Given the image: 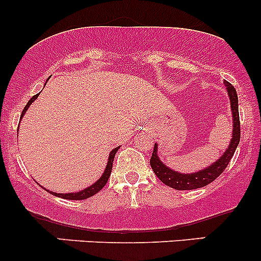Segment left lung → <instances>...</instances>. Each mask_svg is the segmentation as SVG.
<instances>
[{
	"label": "left lung",
	"mask_w": 261,
	"mask_h": 261,
	"mask_svg": "<svg viewBox=\"0 0 261 261\" xmlns=\"http://www.w3.org/2000/svg\"><path fill=\"white\" fill-rule=\"evenodd\" d=\"M226 89L230 96L231 102V112H232V120H233V130H232V139L230 141L226 151L221 155L218 160H216L213 164L210 167L204 168V169L199 170V172L191 173V174H183V173H178L175 170L168 168L162 160L158 156V145L155 144L154 150H152V155L150 158V165H151L152 170H154L155 175L159 178L165 186L172 187V188L178 189V191H188V189H196L206 187L207 184L212 183L217 177L222 174L223 170L227 168L228 163H230L231 158L235 154V150L240 143V116H239V99L236 89L233 86L228 82L225 81Z\"/></svg>",
	"instance_id": "left-lung-1"
}]
</instances>
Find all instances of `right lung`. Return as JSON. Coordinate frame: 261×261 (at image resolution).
Returning <instances> with one entry per match:
<instances>
[{"label":"right lung","instance_id":"add662e5","mask_svg":"<svg viewBox=\"0 0 261 261\" xmlns=\"http://www.w3.org/2000/svg\"><path fill=\"white\" fill-rule=\"evenodd\" d=\"M35 98H38V94H35L33 98H30V101L28 102V105H26L25 109H23L22 114H21V117H22V115L25 114L26 111H28L29 106H30V105L33 103L34 101H35ZM118 147H120V146H118ZM118 147H115V149L112 150L111 152H110L109 163H107L106 169H105L103 174H102V177L99 178V179L97 180L96 183L92 184L91 187H88V188L83 189V191H81V192H77V193H55V192H50V193H51L53 196L60 197V198H64V199H73V201H80V199L89 198V197H92V196H94L96 193H98V192L101 191V189L103 188L105 186H106L107 180H109L110 174H111V170H112V163H114L115 155H116V152H117Z\"/></svg>","mask_w":261,"mask_h":261}]
</instances>
